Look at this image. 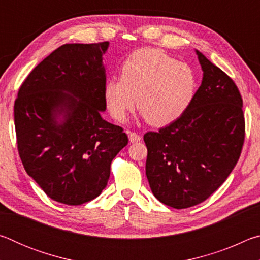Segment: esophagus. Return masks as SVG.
<instances>
[{
	"instance_id": "1",
	"label": "esophagus",
	"mask_w": 260,
	"mask_h": 260,
	"mask_svg": "<svg viewBox=\"0 0 260 260\" xmlns=\"http://www.w3.org/2000/svg\"><path fill=\"white\" fill-rule=\"evenodd\" d=\"M127 134H128V139L132 143H136L139 142V141H141V136L138 133H135V132L128 131L127 132Z\"/></svg>"
}]
</instances>
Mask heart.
Returning a JSON list of instances; mask_svg holds the SVG:
<instances>
[{
    "mask_svg": "<svg viewBox=\"0 0 260 260\" xmlns=\"http://www.w3.org/2000/svg\"><path fill=\"white\" fill-rule=\"evenodd\" d=\"M199 78L190 65L164 51L142 48L127 57L120 79L104 86V101L117 121H125L135 107L152 126H165L179 119L195 99Z\"/></svg>",
    "mask_w": 260,
    "mask_h": 260,
    "instance_id": "1",
    "label": "heart"
}]
</instances>
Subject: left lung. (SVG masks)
I'll list each match as a JSON object with an SVG mask.
<instances>
[{
  "label": "left lung",
  "mask_w": 260,
  "mask_h": 260,
  "mask_svg": "<svg viewBox=\"0 0 260 260\" xmlns=\"http://www.w3.org/2000/svg\"><path fill=\"white\" fill-rule=\"evenodd\" d=\"M196 54L203 80L191 105L179 119L143 136L151 191L174 209L202 203L225 182L245 136L239 88L202 52Z\"/></svg>",
  "instance_id": "1"
}]
</instances>
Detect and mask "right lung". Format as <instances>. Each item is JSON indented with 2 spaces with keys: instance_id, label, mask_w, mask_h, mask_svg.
<instances>
[{
  "instance_id": "obj_1",
  "label": "right lung",
  "mask_w": 260,
  "mask_h": 260,
  "mask_svg": "<svg viewBox=\"0 0 260 260\" xmlns=\"http://www.w3.org/2000/svg\"><path fill=\"white\" fill-rule=\"evenodd\" d=\"M108 47L105 41L57 48L32 70L15 101L24 169L51 200L67 205L96 199L112 159L128 143L120 126L101 116L107 109L102 56Z\"/></svg>"
}]
</instances>
